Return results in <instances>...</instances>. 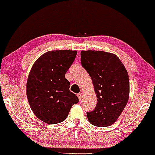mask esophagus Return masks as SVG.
Segmentation results:
<instances>
[{
    "label": "esophagus",
    "instance_id": "obj_1",
    "mask_svg": "<svg viewBox=\"0 0 155 155\" xmlns=\"http://www.w3.org/2000/svg\"><path fill=\"white\" fill-rule=\"evenodd\" d=\"M78 97L79 99V100H81V99L83 98V94L82 93H79L78 94Z\"/></svg>",
    "mask_w": 155,
    "mask_h": 155
}]
</instances>
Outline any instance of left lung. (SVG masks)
<instances>
[{
  "mask_svg": "<svg viewBox=\"0 0 155 155\" xmlns=\"http://www.w3.org/2000/svg\"><path fill=\"white\" fill-rule=\"evenodd\" d=\"M81 65L91 76L97 95L94 110L87 112L88 121L97 127L112 125L128 102L130 82L124 64L115 54L82 50Z\"/></svg>",
  "mask_w": 155,
  "mask_h": 155,
  "instance_id": "8db88e82",
  "label": "left lung"
}]
</instances>
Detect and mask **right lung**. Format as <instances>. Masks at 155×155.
Segmentation results:
<instances>
[{
  "mask_svg": "<svg viewBox=\"0 0 155 155\" xmlns=\"http://www.w3.org/2000/svg\"><path fill=\"white\" fill-rule=\"evenodd\" d=\"M76 50H52L33 65L26 85L28 101L38 119L49 124L64 121L78 98L69 91L67 73L75 59Z\"/></svg>",
  "mask_w": 155,
  "mask_h": 155,
  "instance_id": "add662e5",
  "label": "right lung"
}]
</instances>
